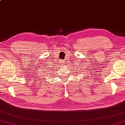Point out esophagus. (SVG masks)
<instances>
[{
    "mask_svg": "<svg viewBox=\"0 0 125 125\" xmlns=\"http://www.w3.org/2000/svg\"><path fill=\"white\" fill-rule=\"evenodd\" d=\"M60 62H60L61 64H62V63H63V61L62 60H61V61H60Z\"/></svg>",
    "mask_w": 125,
    "mask_h": 125,
    "instance_id": "1",
    "label": "esophagus"
}]
</instances>
